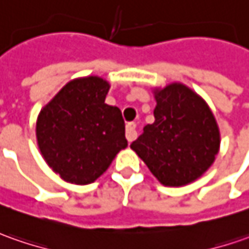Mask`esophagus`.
<instances>
[{
  "instance_id": "1",
  "label": "esophagus",
  "mask_w": 249,
  "mask_h": 249,
  "mask_svg": "<svg viewBox=\"0 0 249 249\" xmlns=\"http://www.w3.org/2000/svg\"><path fill=\"white\" fill-rule=\"evenodd\" d=\"M125 136L128 139V142H133L136 136H138V132H136V124L135 123H128L126 124V131H125Z\"/></svg>"
}]
</instances>
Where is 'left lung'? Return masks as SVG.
<instances>
[{"label":"left lung","instance_id":"obj_1","mask_svg":"<svg viewBox=\"0 0 249 249\" xmlns=\"http://www.w3.org/2000/svg\"><path fill=\"white\" fill-rule=\"evenodd\" d=\"M155 121L131 148L158 181L181 187L197 180L219 151V129L209 105L181 83L155 89Z\"/></svg>","mask_w":249,"mask_h":249}]
</instances>
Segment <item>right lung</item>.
Here are the masks:
<instances>
[{
    "label": "right lung",
    "instance_id": "obj_1",
    "mask_svg": "<svg viewBox=\"0 0 249 249\" xmlns=\"http://www.w3.org/2000/svg\"><path fill=\"white\" fill-rule=\"evenodd\" d=\"M109 89L110 84L98 76L75 79L40 110V154L65 181L94 182L128 146L121 110L105 103Z\"/></svg>",
    "mask_w": 249,
    "mask_h": 249
}]
</instances>
